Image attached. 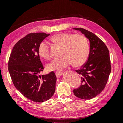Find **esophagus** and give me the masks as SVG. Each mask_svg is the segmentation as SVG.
Instances as JSON below:
<instances>
[{"label": "esophagus", "mask_w": 123, "mask_h": 123, "mask_svg": "<svg viewBox=\"0 0 123 123\" xmlns=\"http://www.w3.org/2000/svg\"><path fill=\"white\" fill-rule=\"evenodd\" d=\"M55 74H56V77L57 78H59L60 77H61L62 76V73L61 72H57V73H56Z\"/></svg>", "instance_id": "1"}]
</instances>
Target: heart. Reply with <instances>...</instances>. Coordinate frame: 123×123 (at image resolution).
<instances>
[{
    "mask_svg": "<svg viewBox=\"0 0 123 123\" xmlns=\"http://www.w3.org/2000/svg\"><path fill=\"white\" fill-rule=\"evenodd\" d=\"M51 40L62 46L61 58L52 60L46 65L49 71H61L72 63L75 66H80L85 63L89 57V46L88 41L82 35L70 33H58L53 36ZM39 57L47 60L49 58V46L46 42H41L37 49Z\"/></svg>",
    "mask_w": 123,
    "mask_h": 123,
    "instance_id": "b5f03b06",
    "label": "heart"
}]
</instances>
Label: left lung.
<instances>
[{
	"instance_id": "obj_1",
	"label": "left lung",
	"mask_w": 123,
	"mask_h": 123,
	"mask_svg": "<svg viewBox=\"0 0 123 123\" xmlns=\"http://www.w3.org/2000/svg\"><path fill=\"white\" fill-rule=\"evenodd\" d=\"M84 35L90 42V52L87 62L76 71L81 75L82 83L74 89L76 96L81 99H90L104 89L111 73L109 52L105 44L92 32L83 28H73Z\"/></svg>"
}]
</instances>
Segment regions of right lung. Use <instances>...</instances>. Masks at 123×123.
Wrapping results in <instances>:
<instances>
[{"mask_svg": "<svg viewBox=\"0 0 123 123\" xmlns=\"http://www.w3.org/2000/svg\"><path fill=\"white\" fill-rule=\"evenodd\" d=\"M45 33H31L17 42L8 61V71L15 88L25 97L35 102L50 99L55 91L56 76L54 71L39 75L43 70L37 49L48 37Z\"/></svg>", "mask_w": 123, "mask_h": 123, "instance_id": "right-lung-1", "label": "right lung"}]
</instances>
